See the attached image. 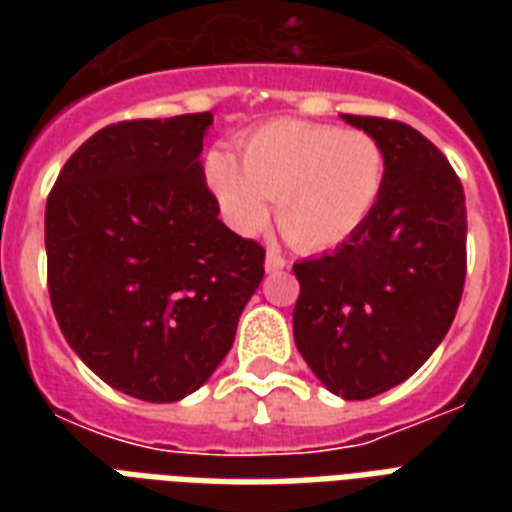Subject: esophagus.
I'll use <instances>...</instances> for the list:
<instances>
[{
	"label": "esophagus",
	"instance_id": "34e87169",
	"mask_svg": "<svg viewBox=\"0 0 512 512\" xmlns=\"http://www.w3.org/2000/svg\"><path fill=\"white\" fill-rule=\"evenodd\" d=\"M287 257H281L279 252H268V257H265V271L268 273H279V271H284V268H287Z\"/></svg>",
	"mask_w": 512,
	"mask_h": 512
}]
</instances>
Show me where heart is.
Listing matches in <instances>:
<instances>
[{"mask_svg":"<svg viewBox=\"0 0 512 512\" xmlns=\"http://www.w3.org/2000/svg\"><path fill=\"white\" fill-rule=\"evenodd\" d=\"M241 162L215 148L204 177L223 217L255 233L276 199V225L292 247L321 252L364 228L385 188L388 156L374 135L337 124L273 119L241 138Z\"/></svg>","mask_w":512,"mask_h":512,"instance_id":"b5f03b06","label":"heart"}]
</instances>
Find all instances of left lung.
<instances>
[{
  "instance_id": "1",
  "label": "left lung",
  "mask_w": 512,
  "mask_h": 512,
  "mask_svg": "<svg viewBox=\"0 0 512 512\" xmlns=\"http://www.w3.org/2000/svg\"><path fill=\"white\" fill-rule=\"evenodd\" d=\"M380 140L388 175L364 228L332 255L292 265V324L313 374L348 401L409 380L452 327L465 287L468 212L452 164L396 119L342 114Z\"/></svg>"
}]
</instances>
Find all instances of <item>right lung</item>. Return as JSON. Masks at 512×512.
<instances>
[{"instance_id": "1", "label": "right lung", "mask_w": 512, "mask_h": 512, "mask_svg": "<svg viewBox=\"0 0 512 512\" xmlns=\"http://www.w3.org/2000/svg\"><path fill=\"white\" fill-rule=\"evenodd\" d=\"M209 124V111L108 124L44 209L60 332L100 380L151 404L212 377L265 276V249L217 220L199 164Z\"/></svg>"}]
</instances>
